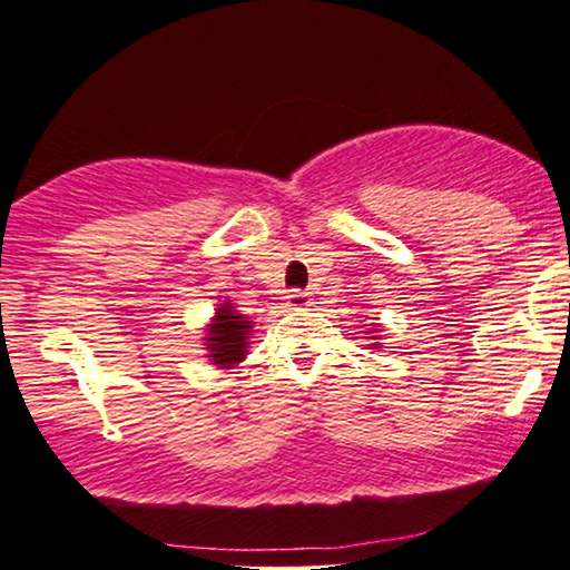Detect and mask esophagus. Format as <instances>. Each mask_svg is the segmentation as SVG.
<instances>
[{
  "mask_svg": "<svg viewBox=\"0 0 570 570\" xmlns=\"http://www.w3.org/2000/svg\"><path fill=\"white\" fill-rule=\"evenodd\" d=\"M286 302H288V307H294V309L309 307L312 294L309 292H302V288H292V292L286 294Z\"/></svg>",
  "mask_w": 570,
  "mask_h": 570,
  "instance_id": "esophagus-1",
  "label": "esophagus"
}]
</instances>
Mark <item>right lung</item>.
Wrapping results in <instances>:
<instances>
[{
	"instance_id": "right-lung-1",
	"label": "right lung",
	"mask_w": 570,
	"mask_h": 570,
	"mask_svg": "<svg viewBox=\"0 0 570 570\" xmlns=\"http://www.w3.org/2000/svg\"><path fill=\"white\" fill-rule=\"evenodd\" d=\"M250 320H245L243 315H237L232 309V304H222L219 312H216L212 327H208V351H212L214 364L219 366H232L237 362H243L245 348H247V333H250Z\"/></svg>"
}]
</instances>
